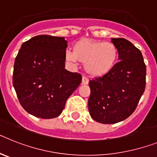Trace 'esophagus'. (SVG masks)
Listing matches in <instances>:
<instances>
[{
  "label": "esophagus",
  "mask_w": 157,
  "mask_h": 157,
  "mask_svg": "<svg viewBox=\"0 0 157 157\" xmlns=\"http://www.w3.org/2000/svg\"><path fill=\"white\" fill-rule=\"evenodd\" d=\"M89 83V79L85 76H82V85H86Z\"/></svg>",
  "instance_id": "34e87169"
}]
</instances>
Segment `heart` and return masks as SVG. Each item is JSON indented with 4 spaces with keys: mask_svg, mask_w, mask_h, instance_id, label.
I'll return each instance as SVG.
<instances>
[{
    "mask_svg": "<svg viewBox=\"0 0 157 157\" xmlns=\"http://www.w3.org/2000/svg\"><path fill=\"white\" fill-rule=\"evenodd\" d=\"M118 49L111 42H101L89 38H82L75 43L73 51H67L66 59L73 64L84 63L90 75L101 77L108 74L116 65Z\"/></svg>",
    "mask_w": 157,
    "mask_h": 157,
    "instance_id": "heart-1",
    "label": "heart"
}]
</instances>
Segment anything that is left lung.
I'll list each match as a JSON object with an SVG mask.
<instances>
[{"label":"left lung","instance_id":"left-lung-1","mask_svg":"<svg viewBox=\"0 0 157 157\" xmlns=\"http://www.w3.org/2000/svg\"><path fill=\"white\" fill-rule=\"evenodd\" d=\"M120 61L108 74L89 82V112L93 120L112 124L135 111L145 89L146 66L141 51L125 38H112Z\"/></svg>","mask_w":157,"mask_h":157}]
</instances>
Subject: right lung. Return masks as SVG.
<instances>
[{
    "label": "right lung",
    "instance_id": "right-lung-1",
    "mask_svg": "<svg viewBox=\"0 0 157 157\" xmlns=\"http://www.w3.org/2000/svg\"><path fill=\"white\" fill-rule=\"evenodd\" d=\"M67 43L63 37L35 36L23 43L15 59L16 95L23 109L36 117L59 116L81 83V75L64 69Z\"/></svg>",
    "mask_w": 157,
    "mask_h": 157
}]
</instances>
